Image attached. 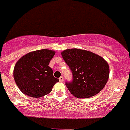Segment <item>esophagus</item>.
Wrapping results in <instances>:
<instances>
[{"mask_svg":"<svg viewBox=\"0 0 130 130\" xmlns=\"http://www.w3.org/2000/svg\"><path fill=\"white\" fill-rule=\"evenodd\" d=\"M59 81L61 82H63L64 81V77H63V76H61V77H59Z\"/></svg>","mask_w":130,"mask_h":130,"instance_id":"1","label":"esophagus"}]
</instances>
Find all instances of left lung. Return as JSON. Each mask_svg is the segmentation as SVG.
I'll return each instance as SVG.
<instances>
[{
    "label": "left lung",
    "mask_w": 130,
    "mask_h": 130,
    "mask_svg": "<svg viewBox=\"0 0 130 130\" xmlns=\"http://www.w3.org/2000/svg\"><path fill=\"white\" fill-rule=\"evenodd\" d=\"M61 55L73 75L72 81L66 82L65 85L74 96L90 98L104 88L109 79V67L103 57L78 48L65 50Z\"/></svg>",
    "instance_id": "obj_1"
}]
</instances>
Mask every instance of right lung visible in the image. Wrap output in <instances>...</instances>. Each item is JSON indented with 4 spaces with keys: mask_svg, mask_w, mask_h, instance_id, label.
<instances>
[{
    "mask_svg": "<svg viewBox=\"0 0 130 130\" xmlns=\"http://www.w3.org/2000/svg\"><path fill=\"white\" fill-rule=\"evenodd\" d=\"M55 52L48 49L33 51L18 60L14 67L13 77L19 90L25 95L40 98L48 94L59 82L53 76L48 66Z\"/></svg>",
    "mask_w": 130,
    "mask_h": 130,
    "instance_id": "right-lung-1",
    "label": "right lung"
}]
</instances>
